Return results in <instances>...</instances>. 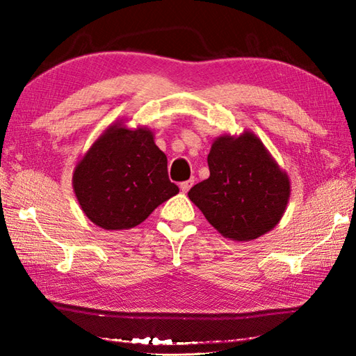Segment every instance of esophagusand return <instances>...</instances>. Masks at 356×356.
<instances>
[{
  "mask_svg": "<svg viewBox=\"0 0 356 356\" xmlns=\"http://www.w3.org/2000/svg\"><path fill=\"white\" fill-rule=\"evenodd\" d=\"M193 182H194V180H186V182L180 184V185H179V186H180V191H182V193H188V190H190V188L193 186Z\"/></svg>",
  "mask_w": 356,
  "mask_h": 356,
  "instance_id": "esophagus-1",
  "label": "esophagus"
}]
</instances>
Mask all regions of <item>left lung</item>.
<instances>
[{
	"label": "left lung",
	"instance_id": "obj_1",
	"mask_svg": "<svg viewBox=\"0 0 356 356\" xmlns=\"http://www.w3.org/2000/svg\"><path fill=\"white\" fill-rule=\"evenodd\" d=\"M208 166L209 177L194 185L188 197L225 238L251 241L280 223L291 179L251 130L217 138Z\"/></svg>",
	"mask_w": 356,
	"mask_h": 356
}]
</instances>
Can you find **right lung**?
<instances>
[{"mask_svg": "<svg viewBox=\"0 0 356 356\" xmlns=\"http://www.w3.org/2000/svg\"><path fill=\"white\" fill-rule=\"evenodd\" d=\"M166 156L148 127L110 124L73 170V191L88 220L107 231L130 229L179 193Z\"/></svg>", "mask_w": 356, "mask_h": 356, "instance_id": "add662e5", "label": "right lung"}]
</instances>
